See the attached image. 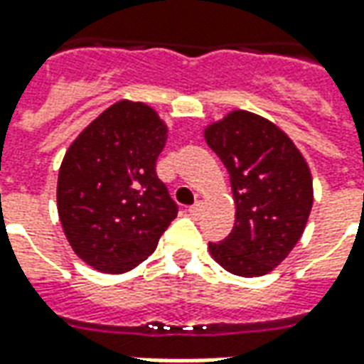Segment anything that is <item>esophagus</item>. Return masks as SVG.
Returning <instances> with one entry per match:
<instances>
[{
    "mask_svg": "<svg viewBox=\"0 0 364 364\" xmlns=\"http://www.w3.org/2000/svg\"><path fill=\"white\" fill-rule=\"evenodd\" d=\"M200 210H203V203H195V205L189 206L191 216H198V214H200Z\"/></svg>",
    "mask_w": 364,
    "mask_h": 364,
    "instance_id": "esophagus-1",
    "label": "esophagus"
}]
</instances>
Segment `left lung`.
Instances as JSON below:
<instances>
[{"mask_svg": "<svg viewBox=\"0 0 364 364\" xmlns=\"http://www.w3.org/2000/svg\"><path fill=\"white\" fill-rule=\"evenodd\" d=\"M206 144L228 169L236 222L208 244L230 273L261 277L296 245L312 210V175L289 136L247 111H232L205 130Z\"/></svg>", "mask_w": 364, "mask_h": 364, "instance_id": "8db88e82", "label": "left lung"}]
</instances>
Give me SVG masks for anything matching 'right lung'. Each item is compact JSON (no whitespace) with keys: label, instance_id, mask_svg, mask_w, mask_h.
I'll return each instance as SVG.
<instances>
[{"label":"right lung","instance_id":"1","mask_svg":"<svg viewBox=\"0 0 364 364\" xmlns=\"http://www.w3.org/2000/svg\"><path fill=\"white\" fill-rule=\"evenodd\" d=\"M167 127L151 107L119 101L68 148L58 216L72 250L101 273H127L154 253L177 205L156 173Z\"/></svg>","mask_w":364,"mask_h":364}]
</instances>
